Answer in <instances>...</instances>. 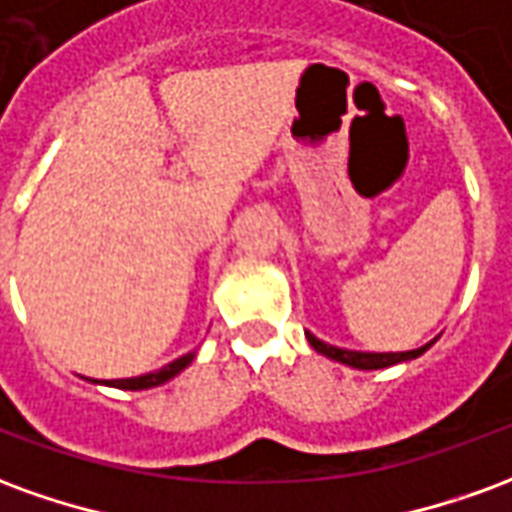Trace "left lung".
<instances>
[{
    "label": "left lung",
    "instance_id": "1",
    "mask_svg": "<svg viewBox=\"0 0 512 512\" xmlns=\"http://www.w3.org/2000/svg\"><path fill=\"white\" fill-rule=\"evenodd\" d=\"M307 340L318 351V354L329 356L334 362H343L348 367H356V370H381V367H392L397 362H408V359H417L428 351L430 345H422V348H414V351H400V354H367V351H348V348H337V345H329L318 340L315 334L307 332Z\"/></svg>",
    "mask_w": 512,
    "mask_h": 512
}]
</instances>
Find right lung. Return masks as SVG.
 <instances>
[{
  "label": "right lung",
  "instance_id": "1",
  "mask_svg": "<svg viewBox=\"0 0 512 512\" xmlns=\"http://www.w3.org/2000/svg\"><path fill=\"white\" fill-rule=\"evenodd\" d=\"M191 359H194V351L186 356H180V359H175V362H169V365H164L161 370H156V373H145V376H136V378H115V381H101V384H109V386H117V389H150V386H161L167 384L169 378H175L180 373V370H186V367L191 365ZM98 384V381H95Z\"/></svg>",
  "mask_w": 512,
  "mask_h": 512
}]
</instances>
